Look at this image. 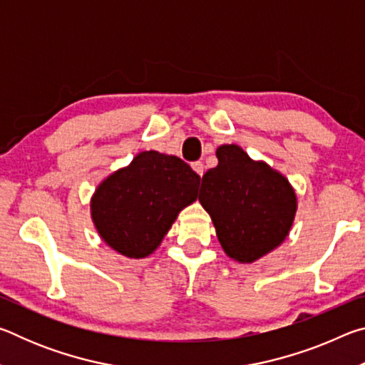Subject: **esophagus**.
I'll use <instances>...</instances> for the list:
<instances>
[{
    "label": "esophagus",
    "instance_id": "1",
    "mask_svg": "<svg viewBox=\"0 0 365 365\" xmlns=\"http://www.w3.org/2000/svg\"><path fill=\"white\" fill-rule=\"evenodd\" d=\"M191 168H193V170L196 172L197 175L202 177V172H205V165H202L201 160H196V163L191 164Z\"/></svg>",
    "mask_w": 365,
    "mask_h": 365
}]
</instances>
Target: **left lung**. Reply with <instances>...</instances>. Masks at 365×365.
Masks as SVG:
<instances>
[{"label": "left lung", "mask_w": 365, "mask_h": 365, "mask_svg": "<svg viewBox=\"0 0 365 365\" xmlns=\"http://www.w3.org/2000/svg\"><path fill=\"white\" fill-rule=\"evenodd\" d=\"M215 156L219 164L202 175L200 202L225 255L255 262L289 233L298 207L294 190L287 177L237 145L219 146Z\"/></svg>", "instance_id": "left-lung-1"}]
</instances>
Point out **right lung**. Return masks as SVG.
<instances>
[{"label": "right lung", "instance_id": "obj_1", "mask_svg": "<svg viewBox=\"0 0 365 365\" xmlns=\"http://www.w3.org/2000/svg\"><path fill=\"white\" fill-rule=\"evenodd\" d=\"M200 180L180 158L143 151L100 183L91 197V219L110 248L127 257H146L178 212L196 201Z\"/></svg>", "mask_w": 365, "mask_h": 365}]
</instances>
